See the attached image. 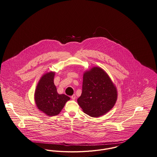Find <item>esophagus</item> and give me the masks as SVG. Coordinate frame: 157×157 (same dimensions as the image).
I'll list each match as a JSON object with an SVG mask.
<instances>
[{"label": "esophagus", "mask_w": 157, "mask_h": 157, "mask_svg": "<svg viewBox=\"0 0 157 157\" xmlns=\"http://www.w3.org/2000/svg\"><path fill=\"white\" fill-rule=\"evenodd\" d=\"M71 98L72 100H74L75 98H76V96H75V94H74V95H72L71 96Z\"/></svg>", "instance_id": "34e87169"}]
</instances>
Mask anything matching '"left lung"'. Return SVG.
I'll list each match as a JSON object with an SVG mask.
<instances>
[{
    "label": "left lung",
    "instance_id": "left-lung-1",
    "mask_svg": "<svg viewBox=\"0 0 157 157\" xmlns=\"http://www.w3.org/2000/svg\"><path fill=\"white\" fill-rule=\"evenodd\" d=\"M82 93L77 102L83 112L93 117L109 112L117 98V91L109 75L98 67L83 73Z\"/></svg>",
    "mask_w": 157,
    "mask_h": 157
}]
</instances>
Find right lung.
<instances>
[{"label":"right lung","instance_id":"right-lung-1","mask_svg":"<svg viewBox=\"0 0 157 157\" xmlns=\"http://www.w3.org/2000/svg\"><path fill=\"white\" fill-rule=\"evenodd\" d=\"M55 72H46L40 79L34 94L37 108L44 114L56 116L59 114L70 98L65 94H59L54 84Z\"/></svg>","mask_w":157,"mask_h":157}]
</instances>
